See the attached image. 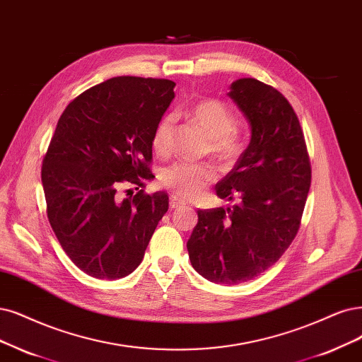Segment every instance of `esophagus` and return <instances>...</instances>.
Returning <instances> with one entry per match:
<instances>
[{
	"instance_id": "34e87169",
	"label": "esophagus",
	"mask_w": 362,
	"mask_h": 362,
	"mask_svg": "<svg viewBox=\"0 0 362 362\" xmlns=\"http://www.w3.org/2000/svg\"><path fill=\"white\" fill-rule=\"evenodd\" d=\"M185 206H186V203L183 202V199H180V198H177V197H174V195L170 198V207H171L173 210L185 207Z\"/></svg>"
}]
</instances>
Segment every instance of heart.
Instances as JSON below:
<instances>
[{"label":"heart","instance_id":"obj_1","mask_svg":"<svg viewBox=\"0 0 362 362\" xmlns=\"http://www.w3.org/2000/svg\"><path fill=\"white\" fill-rule=\"evenodd\" d=\"M189 116L209 137V151L223 163H231L243 149L242 137L233 131L234 116L230 107L219 100H206L195 104L189 110ZM171 119H160L152 136L153 151L165 155L170 149ZM216 174L207 164L197 163H174L165 167L159 174V180L165 188L179 198H197L207 186L215 180Z\"/></svg>","mask_w":362,"mask_h":362}]
</instances>
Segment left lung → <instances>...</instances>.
Segmentation results:
<instances>
[{"instance_id":"8db88e82","label":"left lung","mask_w":362,"mask_h":362,"mask_svg":"<svg viewBox=\"0 0 362 362\" xmlns=\"http://www.w3.org/2000/svg\"><path fill=\"white\" fill-rule=\"evenodd\" d=\"M228 97L247 119L250 141L215 189L221 199L240 203L198 210L186 247L197 273L238 285L269 270L296 238L312 170L298 117L282 93L243 77Z\"/></svg>"}]
</instances>
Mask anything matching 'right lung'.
Returning <instances> with one entry per match:
<instances>
[{
  "label": "right lung",
  "mask_w": 362,
  "mask_h": 362,
  "mask_svg": "<svg viewBox=\"0 0 362 362\" xmlns=\"http://www.w3.org/2000/svg\"><path fill=\"white\" fill-rule=\"evenodd\" d=\"M174 86L113 77L80 93L58 120L42 167L47 218L66 255L92 277L116 280L136 270L168 210L164 191L122 198L119 188L155 177L147 167L152 136Z\"/></svg>",
  "instance_id": "add662e5"
}]
</instances>
